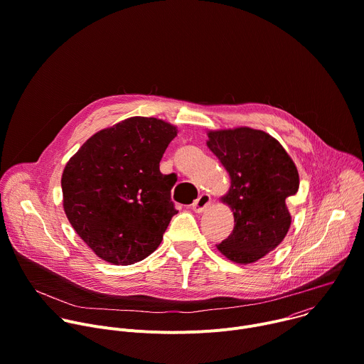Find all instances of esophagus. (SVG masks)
<instances>
[{
	"instance_id": "obj_1",
	"label": "esophagus",
	"mask_w": 364,
	"mask_h": 364,
	"mask_svg": "<svg viewBox=\"0 0 364 364\" xmlns=\"http://www.w3.org/2000/svg\"><path fill=\"white\" fill-rule=\"evenodd\" d=\"M210 203H211L210 196H208V194H201V196H198V198L193 203L191 208H193L196 213H203V211L210 205Z\"/></svg>"
}]
</instances>
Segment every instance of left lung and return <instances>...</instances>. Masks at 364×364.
I'll list each match as a JSON object with an SVG mask.
<instances>
[{"mask_svg":"<svg viewBox=\"0 0 364 364\" xmlns=\"http://www.w3.org/2000/svg\"><path fill=\"white\" fill-rule=\"evenodd\" d=\"M207 146L231 178L223 200L234 211V228L217 249L234 263H255L290 228L286 198L299 190L297 168L282 144L260 130L210 132Z\"/></svg>","mask_w":364,"mask_h":364,"instance_id":"left-lung-1","label":"left lung"}]
</instances>
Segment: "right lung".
Returning <instances> with one entry per match:
<instances>
[{
	"label": "right lung",
	"instance_id": "right-lung-1",
	"mask_svg": "<svg viewBox=\"0 0 364 364\" xmlns=\"http://www.w3.org/2000/svg\"><path fill=\"white\" fill-rule=\"evenodd\" d=\"M177 136L163 119L132 117L88 139L67 163L64 211L77 234L102 260L134 264L161 243L173 215L176 180L160 171Z\"/></svg>",
	"mask_w": 364,
	"mask_h": 364
}]
</instances>
